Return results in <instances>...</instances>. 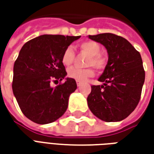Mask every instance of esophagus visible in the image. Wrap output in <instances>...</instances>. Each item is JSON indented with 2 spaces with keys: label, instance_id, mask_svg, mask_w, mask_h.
Masks as SVG:
<instances>
[{
  "label": "esophagus",
  "instance_id": "1",
  "mask_svg": "<svg viewBox=\"0 0 154 154\" xmlns=\"http://www.w3.org/2000/svg\"><path fill=\"white\" fill-rule=\"evenodd\" d=\"M77 87H81L82 83H81V82H77Z\"/></svg>",
  "mask_w": 154,
  "mask_h": 154
}]
</instances>
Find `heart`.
<instances>
[{
    "instance_id": "obj_1",
    "label": "heart",
    "mask_w": 154,
    "mask_h": 154,
    "mask_svg": "<svg viewBox=\"0 0 154 154\" xmlns=\"http://www.w3.org/2000/svg\"><path fill=\"white\" fill-rule=\"evenodd\" d=\"M79 48L82 53L86 54L89 57L87 59L86 65L94 67L97 70H104L107 65L106 57L100 54L101 48L95 41H84L79 44ZM76 54L72 47L66 48L62 55V63L66 67H70L73 63ZM94 75L92 67L80 68V67H71L67 71V76L77 82H85L89 77Z\"/></svg>"
}]
</instances>
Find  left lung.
Listing matches in <instances>:
<instances>
[{
  "instance_id": "obj_1",
  "label": "left lung",
  "mask_w": 154,
  "mask_h": 154,
  "mask_svg": "<svg viewBox=\"0 0 154 154\" xmlns=\"http://www.w3.org/2000/svg\"><path fill=\"white\" fill-rule=\"evenodd\" d=\"M103 44L109 55L108 63L98 80L102 86H91L87 97L91 111L106 122L120 121L134 110L141 97L145 72L139 51L119 35L105 33L89 35Z\"/></svg>"
}]
</instances>
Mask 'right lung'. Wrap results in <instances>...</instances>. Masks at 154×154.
Returning <instances> with one entry per match:
<instances>
[{"mask_svg": "<svg viewBox=\"0 0 154 154\" xmlns=\"http://www.w3.org/2000/svg\"><path fill=\"white\" fill-rule=\"evenodd\" d=\"M80 37L40 35L25 43L20 51L14 64L12 90L22 113L33 122L49 124L67 110L77 83L72 78L61 82L67 75L62 55ZM51 81L60 84L52 88Z\"/></svg>", "mask_w": 154, "mask_h": 154, "instance_id": "obj_1", "label": "right lung"}]
</instances>
